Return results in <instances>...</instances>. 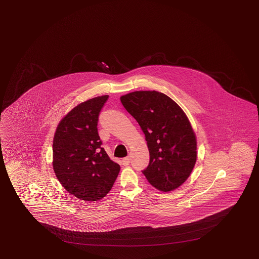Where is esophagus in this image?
Returning <instances> with one entry per match:
<instances>
[{
    "instance_id": "esophagus-1",
    "label": "esophagus",
    "mask_w": 259,
    "mask_h": 259,
    "mask_svg": "<svg viewBox=\"0 0 259 259\" xmlns=\"http://www.w3.org/2000/svg\"><path fill=\"white\" fill-rule=\"evenodd\" d=\"M130 162H131V158H130V157H125V158L122 159V164L124 165H128Z\"/></svg>"
}]
</instances>
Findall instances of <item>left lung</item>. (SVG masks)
<instances>
[{
    "label": "left lung",
    "mask_w": 259,
    "mask_h": 259,
    "mask_svg": "<svg viewBox=\"0 0 259 259\" xmlns=\"http://www.w3.org/2000/svg\"><path fill=\"white\" fill-rule=\"evenodd\" d=\"M120 101L145 135L150 161L143 173L147 181L162 192L180 187L197 158L196 138L185 113L156 91L133 92Z\"/></svg>",
    "instance_id": "1"
}]
</instances>
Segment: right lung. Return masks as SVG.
Wrapping results in <instances>:
<instances>
[{
  "label": "right lung",
  "instance_id": "obj_1",
  "mask_svg": "<svg viewBox=\"0 0 259 259\" xmlns=\"http://www.w3.org/2000/svg\"><path fill=\"white\" fill-rule=\"evenodd\" d=\"M108 95L74 107L58 124L53 143V167L62 186L77 198L98 201L110 192L120 165L102 148L100 112Z\"/></svg>",
  "mask_w": 259,
  "mask_h": 259
}]
</instances>
